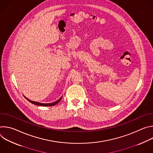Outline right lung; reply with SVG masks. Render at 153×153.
Instances as JSON below:
<instances>
[{"label": "right lung", "mask_w": 153, "mask_h": 153, "mask_svg": "<svg viewBox=\"0 0 153 153\" xmlns=\"http://www.w3.org/2000/svg\"><path fill=\"white\" fill-rule=\"evenodd\" d=\"M26 98V97H25ZM30 102H31V103H32L33 104H35V105H39V106H54V105H55L56 104H57V103H59L60 101V100L62 99V97H60L58 100H57V101H56V102H53V103H39V102H34V101H32V100H29L28 99H27V98H26Z\"/></svg>", "instance_id": "obj_1"}]
</instances>
